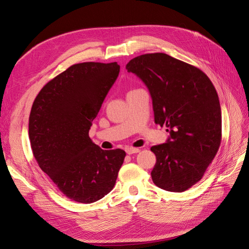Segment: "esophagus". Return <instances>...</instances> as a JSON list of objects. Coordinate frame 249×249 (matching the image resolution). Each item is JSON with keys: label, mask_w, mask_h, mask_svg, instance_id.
Segmentation results:
<instances>
[{"label": "esophagus", "mask_w": 249, "mask_h": 249, "mask_svg": "<svg viewBox=\"0 0 249 249\" xmlns=\"http://www.w3.org/2000/svg\"><path fill=\"white\" fill-rule=\"evenodd\" d=\"M140 152L139 148H136V147H126L125 148V153L127 155H132V154H137Z\"/></svg>", "instance_id": "esophagus-1"}]
</instances>
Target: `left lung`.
<instances>
[{
	"label": "left lung",
	"instance_id": "8db88e82",
	"mask_svg": "<svg viewBox=\"0 0 249 249\" xmlns=\"http://www.w3.org/2000/svg\"><path fill=\"white\" fill-rule=\"evenodd\" d=\"M145 83L155 123L167 127L166 143L150 147L156 186L183 192L198 183L221 143V108L213 83L197 67L164 53L133 58L125 65Z\"/></svg>",
	"mask_w": 249,
	"mask_h": 249
}]
</instances>
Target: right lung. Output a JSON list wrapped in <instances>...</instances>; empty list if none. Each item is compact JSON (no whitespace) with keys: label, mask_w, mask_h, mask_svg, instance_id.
Instances as JSON below:
<instances>
[{"label":"right lung","mask_w":249,"mask_h":249,"mask_svg":"<svg viewBox=\"0 0 249 249\" xmlns=\"http://www.w3.org/2000/svg\"><path fill=\"white\" fill-rule=\"evenodd\" d=\"M119 69L117 62L73 64L42 87L30 112L29 138L37 164L77 202L107 195L124 160V150H104L89 137Z\"/></svg>","instance_id":"add662e5"}]
</instances>
